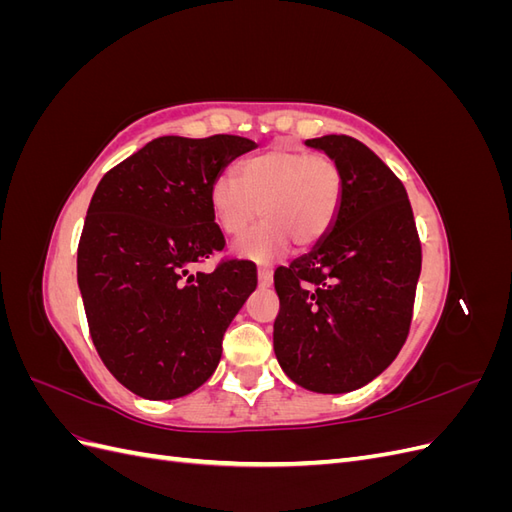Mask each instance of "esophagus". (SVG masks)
Instances as JSON below:
<instances>
[{
  "label": "esophagus",
  "mask_w": 512,
  "mask_h": 512,
  "mask_svg": "<svg viewBox=\"0 0 512 512\" xmlns=\"http://www.w3.org/2000/svg\"><path fill=\"white\" fill-rule=\"evenodd\" d=\"M273 284V273L269 269H258V286L269 288Z\"/></svg>",
  "instance_id": "1"
}]
</instances>
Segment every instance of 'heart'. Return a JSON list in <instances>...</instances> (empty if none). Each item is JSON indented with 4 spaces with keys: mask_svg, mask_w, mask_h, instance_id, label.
<instances>
[{
    "mask_svg": "<svg viewBox=\"0 0 512 512\" xmlns=\"http://www.w3.org/2000/svg\"><path fill=\"white\" fill-rule=\"evenodd\" d=\"M339 196L342 173L333 158L273 147L241 164V181L230 173L215 177L209 205L228 237H241L258 215L265 218L235 245V254L267 265L290 241L297 247L318 243L335 218Z\"/></svg>",
    "mask_w": 512,
    "mask_h": 512,
    "instance_id": "heart-1",
    "label": "heart"
}]
</instances>
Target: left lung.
<instances>
[{
	"mask_svg": "<svg viewBox=\"0 0 512 512\" xmlns=\"http://www.w3.org/2000/svg\"><path fill=\"white\" fill-rule=\"evenodd\" d=\"M342 173L324 237L275 271L273 350L284 374L314 393H348L378 378L404 346L421 241L404 183L344 134L309 138Z\"/></svg>",
	"mask_w": 512,
	"mask_h": 512,
	"instance_id": "1",
	"label": "left lung"
}]
</instances>
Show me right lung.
I'll return each mask as SVG.
<instances>
[{
	"label": "right lung",
	"mask_w": 512,
	"mask_h": 512,
	"mask_svg": "<svg viewBox=\"0 0 512 512\" xmlns=\"http://www.w3.org/2000/svg\"><path fill=\"white\" fill-rule=\"evenodd\" d=\"M258 145L250 138L160 136L102 177L76 256L89 333L106 369L138 397L177 399L205 384L222 337L256 290V269L228 260L209 205L213 179Z\"/></svg>",
	"instance_id": "1"
}]
</instances>
